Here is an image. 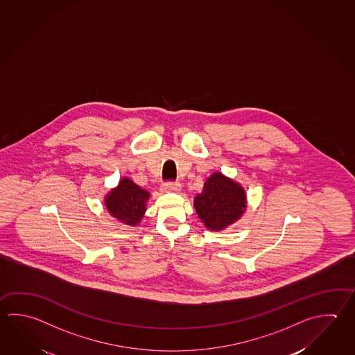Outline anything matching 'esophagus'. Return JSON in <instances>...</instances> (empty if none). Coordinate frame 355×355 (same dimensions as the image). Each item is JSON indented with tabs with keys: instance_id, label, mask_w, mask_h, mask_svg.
<instances>
[{
	"instance_id": "obj_1",
	"label": "esophagus",
	"mask_w": 355,
	"mask_h": 355,
	"mask_svg": "<svg viewBox=\"0 0 355 355\" xmlns=\"http://www.w3.org/2000/svg\"><path fill=\"white\" fill-rule=\"evenodd\" d=\"M162 192L168 193V192H178L181 189V183L178 182H167L162 186Z\"/></svg>"
}]
</instances>
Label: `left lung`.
<instances>
[{
	"label": "left lung",
	"mask_w": 355,
	"mask_h": 355,
	"mask_svg": "<svg viewBox=\"0 0 355 355\" xmlns=\"http://www.w3.org/2000/svg\"><path fill=\"white\" fill-rule=\"evenodd\" d=\"M193 207L205 227L218 232L240 220L248 208L246 191L239 182L214 172L196 194Z\"/></svg>",
	"instance_id": "8db88e82"
}]
</instances>
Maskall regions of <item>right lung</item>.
Listing matches in <instances>:
<instances>
[{
    "mask_svg": "<svg viewBox=\"0 0 355 355\" xmlns=\"http://www.w3.org/2000/svg\"><path fill=\"white\" fill-rule=\"evenodd\" d=\"M150 193L123 177L116 187L112 188L104 197V205L112 217L128 226H137L147 211Z\"/></svg>",
    "mask_w": 355,
    "mask_h": 355,
    "instance_id": "1",
    "label": "right lung"
}]
</instances>
